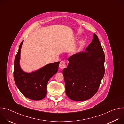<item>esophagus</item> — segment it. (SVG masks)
I'll use <instances>...</instances> for the list:
<instances>
[{"instance_id": "esophagus-1", "label": "esophagus", "mask_w": 124, "mask_h": 124, "mask_svg": "<svg viewBox=\"0 0 124 124\" xmlns=\"http://www.w3.org/2000/svg\"><path fill=\"white\" fill-rule=\"evenodd\" d=\"M66 67V64L65 62L64 61H61L59 64V68L60 69H63L65 68Z\"/></svg>"}]
</instances>
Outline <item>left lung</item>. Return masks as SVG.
<instances>
[{
    "label": "left lung",
    "instance_id": "obj_1",
    "mask_svg": "<svg viewBox=\"0 0 124 124\" xmlns=\"http://www.w3.org/2000/svg\"><path fill=\"white\" fill-rule=\"evenodd\" d=\"M86 50L70 57L67 68L63 70L66 94L75 101L92 98L97 92L104 74L105 55L95 34Z\"/></svg>",
    "mask_w": 124,
    "mask_h": 124
}]
</instances>
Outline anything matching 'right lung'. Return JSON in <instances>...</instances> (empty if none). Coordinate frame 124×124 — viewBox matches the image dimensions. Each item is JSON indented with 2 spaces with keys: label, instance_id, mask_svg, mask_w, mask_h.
Returning <instances> with one entry per match:
<instances>
[{
  "label": "right lung",
  "instance_id": "obj_1",
  "mask_svg": "<svg viewBox=\"0 0 124 124\" xmlns=\"http://www.w3.org/2000/svg\"><path fill=\"white\" fill-rule=\"evenodd\" d=\"M23 43V41L20 45L14 61V80L17 87L24 96L31 100H40L46 96L47 82L57 72L60 62L49 64L31 73H24L19 64Z\"/></svg>",
  "mask_w": 124,
  "mask_h": 124
}]
</instances>
